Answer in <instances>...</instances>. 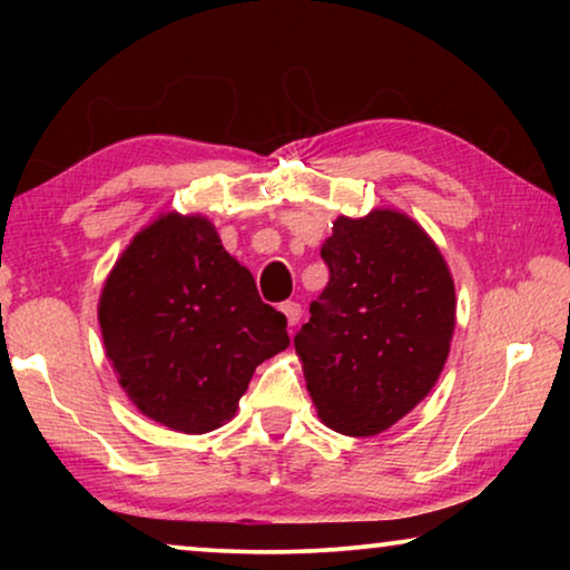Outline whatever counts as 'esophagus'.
<instances>
[{
	"label": "esophagus",
	"mask_w": 570,
	"mask_h": 570,
	"mask_svg": "<svg viewBox=\"0 0 570 570\" xmlns=\"http://www.w3.org/2000/svg\"><path fill=\"white\" fill-rule=\"evenodd\" d=\"M279 311H283V314L287 316V324H291V326H295V324L301 322V314H303L301 303H295V301H285L283 306H279Z\"/></svg>",
	"instance_id": "esophagus-1"
}]
</instances>
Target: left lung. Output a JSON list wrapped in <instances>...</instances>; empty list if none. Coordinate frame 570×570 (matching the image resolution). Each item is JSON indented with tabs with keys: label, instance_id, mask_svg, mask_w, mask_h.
Returning a JSON list of instances; mask_svg holds the SVG:
<instances>
[{
	"label": "left lung",
	"instance_id": "8db88e82",
	"mask_svg": "<svg viewBox=\"0 0 570 570\" xmlns=\"http://www.w3.org/2000/svg\"><path fill=\"white\" fill-rule=\"evenodd\" d=\"M330 283L295 353L318 417L345 435L384 433L425 400L449 357L454 279L439 246L396 209L334 220Z\"/></svg>",
	"mask_w": 570,
	"mask_h": 570
}]
</instances>
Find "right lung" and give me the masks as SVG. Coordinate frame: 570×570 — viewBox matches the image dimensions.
<instances>
[{
    "label": "right lung",
    "mask_w": 570,
    "mask_h": 570,
    "mask_svg": "<svg viewBox=\"0 0 570 570\" xmlns=\"http://www.w3.org/2000/svg\"><path fill=\"white\" fill-rule=\"evenodd\" d=\"M98 322L135 407L178 433L228 423L256 365L291 345L287 318L202 215H160L131 238L100 291Z\"/></svg>",
    "instance_id": "right-lung-1"
}]
</instances>
